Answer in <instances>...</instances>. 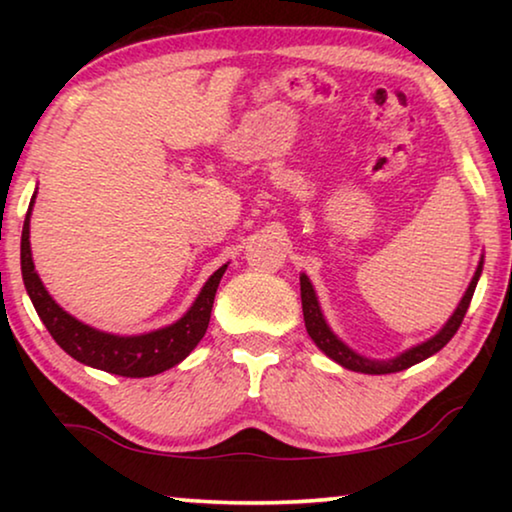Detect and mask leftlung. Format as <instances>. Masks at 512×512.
<instances>
[{
    "label": "left lung",
    "instance_id": "1",
    "mask_svg": "<svg viewBox=\"0 0 512 512\" xmlns=\"http://www.w3.org/2000/svg\"><path fill=\"white\" fill-rule=\"evenodd\" d=\"M480 272H482V261L478 263V270H475V275L471 279V284H468L464 298H461V303L457 305V310H454L452 317L447 319V324L440 328V331L433 335V338L422 342V345L410 347L408 352L398 354L396 359L375 361V359H366V356L356 354L354 349H349L345 342H342L338 335H335L331 328H328L324 314H321L317 293H314V289H312V282L307 279V275H300V300H303L305 328H307V333H310V338L314 340V345H317L321 352L328 356V359L340 363L342 368L354 370V373H366V375L398 373V370H405V368L415 366V363H419V361L429 359V356L440 352V349H443L447 342L454 338V333L459 331L461 321H464V317H466L468 305H471V298L475 293V286H478Z\"/></svg>",
    "mask_w": 512,
    "mask_h": 512
}]
</instances>
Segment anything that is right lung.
I'll return each mask as SVG.
<instances>
[{
  "instance_id": "1",
  "label": "right lung",
  "mask_w": 512,
  "mask_h": 512,
  "mask_svg": "<svg viewBox=\"0 0 512 512\" xmlns=\"http://www.w3.org/2000/svg\"><path fill=\"white\" fill-rule=\"evenodd\" d=\"M32 205L34 195L23 223V237H20V270H23V282L39 319L44 321V326L53 335V340L72 359L111 375L151 377L177 366V363L184 361L193 352L195 345L202 340V335L207 333L216 289H219V282L228 265H221L207 279L202 291L198 293V298H195V303L191 305V310L179 321H174V324L142 335H114L97 331V328L83 324V321L74 319L72 314L62 310L51 298V293L46 291V286L41 284L37 272H34L30 249Z\"/></svg>"
}]
</instances>
